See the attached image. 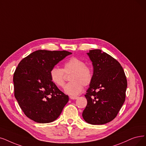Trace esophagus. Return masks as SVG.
<instances>
[{
    "label": "esophagus",
    "instance_id": "esophagus-1",
    "mask_svg": "<svg viewBox=\"0 0 146 146\" xmlns=\"http://www.w3.org/2000/svg\"><path fill=\"white\" fill-rule=\"evenodd\" d=\"M69 98L71 99V100H77V99H78V97H77V96H69Z\"/></svg>",
    "mask_w": 146,
    "mask_h": 146
}]
</instances>
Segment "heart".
Returning <instances> with one entry per match:
<instances>
[{
    "mask_svg": "<svg viewBox=\"0 0 146 146\" xmlns=\"http://www.w3.org/2000/svg\"><path fill=\"white\" fill-rule=\"evenodd\" d=\"M65 72L72 73L70 77L71 82L68 83L64 91L71 96H76L83 91V85L86 86L90 84L93 78V71L90 68L87 66L86 63L72 57L63 65V69L53 67L50 71L51 82L57 87H63L65 84Z\"/></svg>",
    "mask_w": 146,
    "mask_h": 146,
    "instance_id": "heart-1",
    "label": "heart"
}]
</instances>
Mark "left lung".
<instances>
[{
    "label": "left lung",
    "mask_w": 146,
    "mask_h": 146,
    "mask_svg": "<svg viewBox=\"0 0 146 146\" xmlns=\"http://www.w3.org/2000/svg\"><path fill=\"white\" fill-rule=\"evenodd\" d=\"M87 54L93 66V78L84 95L87 104L82 115L91 125H104L113 120L125 101L127 80L118 61L101 50Z\"/></svg>",
    "instance_id": "left-lung-1"
}]
</instances>
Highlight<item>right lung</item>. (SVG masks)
Wrapping results in <instances>:
<instances>
[{
	"mask_svg": "<svg viewBox=\"0 0 146 146\" xmlns=\"http://www.w3.org/2000/svg\"><path fill=\"white\" fill-rule=\"evenodd\" d=\"M71 54L39 50L19 63L13 77L14 96L27 117L39 123H50L59 117L69 97L51 82L50 71Z\"/></svg>",
	"mask_w": 146,
	"mask_h": 146,
	"instance_id": "right-lung-1",
	"label": "right lung"
}]
</instances>
